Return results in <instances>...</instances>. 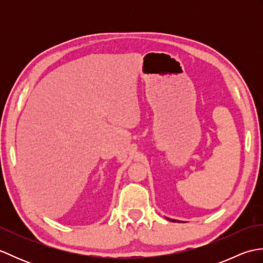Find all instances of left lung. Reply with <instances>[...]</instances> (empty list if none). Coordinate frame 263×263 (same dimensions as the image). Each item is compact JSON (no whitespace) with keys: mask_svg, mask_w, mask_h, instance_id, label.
Listing matches in <instances>:
<instances>
[{"mask_svg":"<svg viewBox=\"0 0 263 263\" xmlns=\"http://www.w3.org/2000/svg\"><path fill=\"white\" fill-rule=\"evenodd\" d=\"M170 220H172V221H175V220H173V219H170Z\"/></svg>","mask_w":263,"mask_h":263,"instance_id":"1","label":"left lung"}]
</instances>
